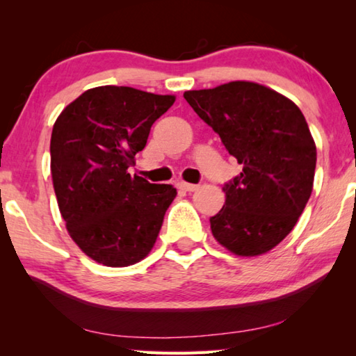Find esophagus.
<instances>
[{
	"mask_svg": "<svg viewBox=\"0 0 356 356\" xmlns=\"http://www.w3.org/2000/svg\"><path fill=\"white\" fill-rule=\"evenodd\" d=\"M177 188L185 190V191H196L197 188H200V185L188 184V182H177Z\"/></svg>",
	"mask_w": 356,
	"mask_h": 356,
	"instance_id": "1",
	"label": "esophagus"
}]
</instances>
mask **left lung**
I'll list each match as a JSON object with an SVG mask.
<instances>
[{"instance_id":"obj_1","label":"left lung","mask_w":356,"mask_h":356,"mask_svg":"<svg viewBox=\"0 0 356 356\" xmlns=\"http://www.w3.org/2000/svg\"><path fill=\"white\" fill-rule=\"evenodd\" d=\"M184 97L243 166L222 188L225 206L210 218L213 237L238 256L264 254L297 225L312 191L317 152L303 113L250 81Z\"/></svg>"}]
</instances>
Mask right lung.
Segmentation results:
<instances>
[{
	"mask_svg": "<svg viewBox=\"0 0 356 356\" xmlns=\"http://www.w3.org/2000/svg\"><path fill=\"white\" fill-rule=\"evenodd\" d=\"M127 86L88 89L59 114L51 131V177L74 242L95 262L127 267L152 250L177 191L131 177L150 127L174 104Z\"/></svg>",
	"mask_w": 356,
	"mask_h": 356,
	"instance_id": "add662e5",
	"label": "right lung"
}]
</instances>
